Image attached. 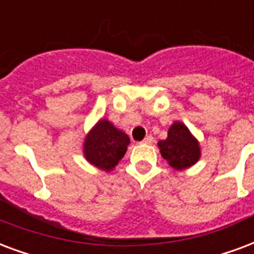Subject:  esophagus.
Returning <instances> with one entry per match:
<instances>
[{
  "instance_id": "1",
  "label": "esophagus",
  "mask_w": 254,
  "mask_h": 254,
  "mask_svg": "<svg viewBox=\"0 0 254 254\" xmlns=\"http://www.w3.org/2000/svg\"><path fill=\"white\" fill-rule=\"evenodd\" d=\"M153 135H146V137H145L144 138V141H142V144H145V145H150V144H153Z\"/></svg>"
}]
</instances>
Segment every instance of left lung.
Here are the masks:
<instances>
[{"mask_svg":"<svg viewBox=\"0 0 254 254\" xmlns=\"http://www.w3.org/2000/svg\"><path fill=\"white\" fill-rule=\"evenodd\" d=\"M157 145L162 157L177 172L193 166L201 157L200 142L181 121H174L168 130V137L158 141Z\"/></svg>","mask_w":254,"mask_h":254,"instance_id":"8db88e82","label":"left lung"}]
</instances>
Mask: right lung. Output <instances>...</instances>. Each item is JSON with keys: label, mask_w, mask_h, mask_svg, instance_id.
I'll return each mask as SVG.
<instances>
[{"label": "right lung", "mask_w": 254, "mask_h": 254, "mask_svg": "<svg viewBox=\"0 0 254 254\" xmlns=\"http://www.w3.org/2000/svg\"><path fill=\"white\" fill-rule=\"evenodd\" d=\"M130 140L109 120H98L84 138V157L98 169L110 172L125 156Z\"/></svg>", "instance_id": "1"}]
</instances>
